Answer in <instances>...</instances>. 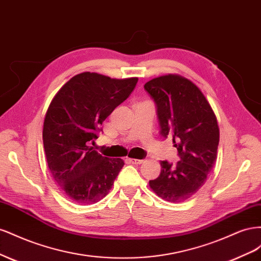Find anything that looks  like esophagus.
<instances>
[{
	"instance_id": "1",
	"label": "esophagus",
	"mask_w": 261,
	"mask_h": 261,
	"mask_svg": "<svg viewBox=\"0 0 261 261\" xmlns=\"http://www.w3.org/2000/svg\"><path fill=\"white\" fill-rule=\"evenodd\" d=\"M129 161L133 163V164H141L144 162V160H139V159H129Z\"/></svg>"
}]
</instances>
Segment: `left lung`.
I'll use <instances>...</instances> for the list:
<instances>
[{"label": "left lung", "instance_id": "1", "mask_svg": "<svg viewBox=\"0 0 261 261\" xmlns=\"http://www.w3.org/2000/svg\"><path fill=\"white\" fill-rule=\"evenodd\" d=\"M145 89L156 105L162 136L172 138L180 158L175 165L161 161L160 175L149 186L165 201H186L206 183L217 161V116L198 87L178 74L153 78Z\"/></svg>", "mask_w": 261, "mask_h": 261}]
</instances>
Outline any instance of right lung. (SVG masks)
Returning <instances> with one entry per match:
<instances>
[{"mask_svg":"<svg viewBox=\"0 0 261 261\" xmlns=\"http://www.w3.org/2000/svg\"><path fill=\"white\" fill-rule=\"evenodd\" d=\"M137 81L84 72L70 78L53 97L43 122V147L52 177L70 200L96 203L111 191L124 161L103 156L90 144Z\"/></svg>","mask_w":261,"mask_h":261,"instance_id":"obj_1","label":"right lung"}]
</instances>
